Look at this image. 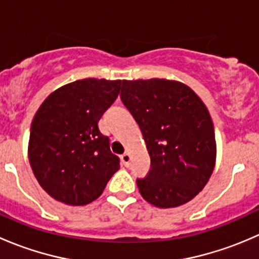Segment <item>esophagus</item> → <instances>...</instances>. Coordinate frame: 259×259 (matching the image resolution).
Listing matches in <instances>:
<instances>
[{"instance_id":"esophagus-1","label":"esophagus","mask_w":259,"mask_h":259,"mask_svg":"<svg viewBox=\"0 0 259 259\" xmlns=\"http://www.w3.org/2000/svg\"><path fill=\"white\" fill-rule=\"evenodd\" d=\"M121 163L124 166H129L130 165V154L129 153H124L121 155Z\"/></svg>"}]
</instances>
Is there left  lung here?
I'll use <instances>...</instances> for the list:
<instances>
[{"label":"left lung","mask_w":259,"mask_h":259,"mask_svg":"<svg viewBox=\"0 0 259 259\" xmlns=\"http://www.w3.org/2000/svg\"><path fill=\"white\" fill-rule=\"evenodd\" d=\"M120 98L139 125L150 155L148 176L137 179L142 197L159 208L192 200L215 164L207 106L189 86L165 79L122 80Z\"/></svg>","instance_id":"1"}]
</instances>
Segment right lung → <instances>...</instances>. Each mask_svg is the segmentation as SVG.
<instances>
[{
  "mask_svg": "<svg viewBox=\"0 0 259 259\" xmlns=\"http://www.w3.org/2000/svg\"><path fill=\"white\" fill-rule=\"evenodd\" d=\"M121 80L83 79L57 89L41 104L31 124L28 159L42 189L69 205L99 198L120 159L99 130L116 100Z\"/></svg>",
  "mask_w": 259,
  "mask_h": 259,
  "instance_id": "obj_1",
  "label": "right lung"
}]
</instances>
